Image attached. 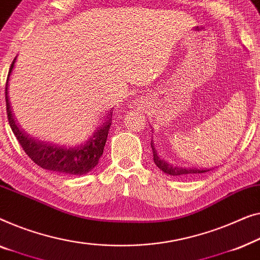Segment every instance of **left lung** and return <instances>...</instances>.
Masks as SVG:
<instances>
[{"label":"left lung","mask_w":260,"mask_h":260,"mask_svg":"<svg viewBox=\"0 0 260 260\" xmlns=\"http://www.w3.org/2000/svg\"><path fill=\"white\" fill-rule=\"evenodd\" d=\"M151 146L153 151V160H154L155 165L158 166L162 172H165L166 174L173 175V177H187V175L205 173V172L210 171L208 168H196V167L187 168V167H178V166L171 165V164L166 162L165 160L159 158L158 153H156L154 146H153V141H151Z\"/></svg>","instance_id":"left-lung-1"}]
</instances>
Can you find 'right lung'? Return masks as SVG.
<instances>
[{
	"instance_id": "add662e5",
	"label": "right lung",
	"mask_w": 260,
	"mask_h": 260,
	"mask_svg": "<svg viewBox=\"0 0 260 260\" xmlns=\"http://www.w3.org/2000/svg\"><path fill=\"white\" fill-rule=\"evenodd\" d=\"M16 57L14 58L12 66L9 69V75L13 71L14 63ZM8 79L6 85V106L7 115H8L9 125L12 131L15 134L17 141L20 142L21 147L23 148L29 158L34 161L36 165L45 168V170L60 172V173H67L73 175L86 174L93 170L98 165L99 159L104 153V147L107 141L108 131L111 128V116L113 111L111 109L108 114V120H105L102 126L96 132H94L93 137L89 138L86 144H81L76 147H64L55 144H48V142L39 141L32 139L19 128L16 125L14 116L10 109L9 99H8Z\"/></svg>"
}]
</instances>
